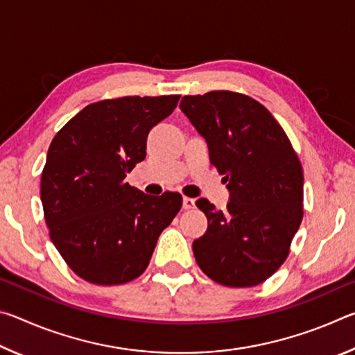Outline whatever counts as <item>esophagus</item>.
<instances>
[{
	"instance_id": "1",
	"label": "esophagus",
	"mask_w": 355,
	"mask_h": 355,
	"mask_svg": "<svg viewBox=\"0 0 355 355\" xmlns=\"http://www.w3.org/2000/svg\"><path fill=\"white\" fill-rule=\"evenodd\" d=\"M196 200L191 199V197H183V209H191L194 208Z\"/></svg>"
}]
</instances>
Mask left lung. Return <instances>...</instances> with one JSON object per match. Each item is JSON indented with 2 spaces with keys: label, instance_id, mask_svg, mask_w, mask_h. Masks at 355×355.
<instances>
[{
  "label": "left lung",
  "instance_id": "8db88e82",
  "mask_svg": "<svg viewBox=\"0 0 355 355\" xmlns=\"http://www.w3.org/2000/svg\"><path fill=\"white\" fill-rule=\"evenodd\" d=\"M180 110L205 137L230 192L224 211L207 199L196 202L208 219L205 235L192 243L196 261L220 285H260L286 260L302 220L297 155L272 114L244 94L186 95Z\"/></svg>",
  "mask_w": 355,
  "mask_h": 355
}]
</instances>
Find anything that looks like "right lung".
Segmentation results:
<instances>
[{
  "mask_svg": "<svg viewBox=\"0 0 355 355\" xmlns=\"http://www.w3.org/2000/svg\"><path fill=\"white\" fill-rule=\"evenodd\" d=\"M180 95L87 105L53 137L40 180L50 238L69 268L95 285L146 271L161 232L182 208L178 192L153 197L125 177L147 155V136Z\"/></svg>",
  "mask_w": 355,
  "mask_h": 355,
  "instance_id": "add662e5",
  "label": "right lung"
}]
</instances>
